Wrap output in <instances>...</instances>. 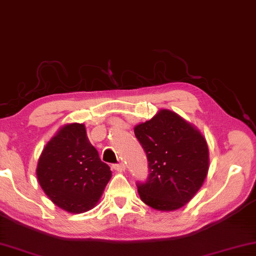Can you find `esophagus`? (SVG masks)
<instances>
[{"instance_id": "34e87169", "label": "esophagus", "mask_w": 256, "mask_h": 256, "mask_svg": "<svg viewBox=\"0 0 256 256\" xmlns=\"http://www.w3.org/2000/svg\"><path fill=\"white\" fill-rule=\"evenodd\" d=\"M113 170H116V171L118 172H124L126 170V165L124 164V162H120V164H114L112 165Z\"/></svg>"}]
</instances>
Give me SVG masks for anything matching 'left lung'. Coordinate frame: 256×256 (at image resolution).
<instances>
[{
    "mask_svg": "<svg viewBox=\"0 0 256 256\" xmlns=\"http://www.w3.org/2000/svg\"><path fill=\"white\" fill-rule=\"evenodd\" d=\"M150 174L137 184L142 201L156 210L182 208L202 187L209 171V148L195 126L170 110L135 126Z\"/></svg>",
    "mask_w": 256,
    "mask_h": 256,
    "instance_id": "1",
    "label": "left lung"
}]
</instances>
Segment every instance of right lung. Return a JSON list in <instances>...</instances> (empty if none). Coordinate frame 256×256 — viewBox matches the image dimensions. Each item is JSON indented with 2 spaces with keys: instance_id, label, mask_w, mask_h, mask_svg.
Listing matches in <instances>:
<instances>
[{
  "instance_id": "1",
  "label": "right lung",
  "mask_w": 256,
  "mask_h": 256,
  "mask_svg": "<svg viewBox=\"0 0 256 256\" xmlns=\"http://www.w3.org/2000/svg\"><path fill=\"white\" fill-rule=\"evenodd\" d=\"M36 179L47 198L70 214L97 206L112 171L88 138L84 124H68L50 140L36 165Z\"/></svg>"
}]
</instances>
